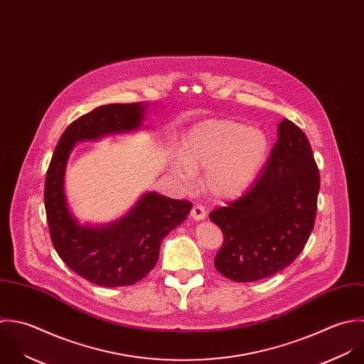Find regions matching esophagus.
I'll use <instances>...</instances> for the list:
<instances>
[{
	"label": "esophagus",
	"instance_id": "34e87169",
	"mask_svg": "<svg viewBox=\"0 0 364 364\" xmlns=\"http://www.w3.org/2000/svg\"><path fill=\"white\" fill-rule=\"evenodd\" d=\"M191 216L195 219V220H202L206 218V210L202 205H193L192 210H191Z\"/></svg>",
	"mask_w": 364,
	"mask_h": 364
}]
</instances>
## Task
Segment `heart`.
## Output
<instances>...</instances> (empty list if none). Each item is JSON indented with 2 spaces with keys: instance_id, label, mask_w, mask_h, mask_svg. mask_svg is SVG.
<instances>
[{
  "instance_id": "obj_1",
  "label": "heart",
  "mask_w": 364,
  "mask_h": 364,
  "mask_svg": "<svg viewBox=\"0 0 364 364\" xmlns=\"http://www.w3.org/2000/svg\"><path fill=\"white\" fill-rule=\"evenodd\" d=\"M267 152L265 135L245 124L229 120L203 122L186 136L183 158L173 164V171L185 185H191L196 168H206L203 185L208 193L220 200H230L247 191Z\"/></svg>"
}]
</instances>
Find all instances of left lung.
Listing matches in <instances>:
<instances>
[{"instance_id": "8db88e82", "label": "left lung", "mask_w": 364, "mask_h": 364, "mask_svg": "<svg viewBox=\"0 0 364 364\" xmlns=\"http://www.w3.org/2000/svg\"><path fill=\"white\" fill-rule=\"evenodd\" d=\"M321 179L305 132L289 120L278 125L271 154L239 199L210 212L223 232L216 269L252 282L288 267L315 226Z\"/></svg>"}]
</instances>
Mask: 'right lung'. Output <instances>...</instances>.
<instances>
[{"instance_id":"right-lung-1","label":"right lung","mask_w":364,"mask_h":364,"mask_svg":"<svg viewBox=\"0 0 364 364\" xmlns=\"http://www.w3.org/2000/svg\"><path fill=\"white\" fill-rule=\"evenodd\" d=\"M138 103L100 106L69 124L52 155L45 181V209L50 239L62 261L77 275L102 287H125L141 281L156 264L164 237L192 209L188 200L158 193L144 195L122 220L105 228L80 226L70 215L63 178L68 156L77 141L141 125Z\"/></svg>"}]
</instances>
